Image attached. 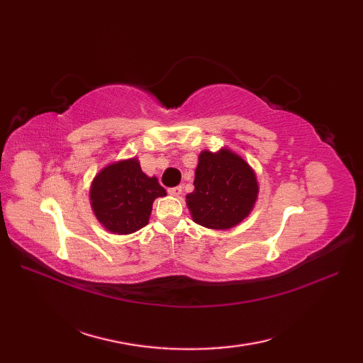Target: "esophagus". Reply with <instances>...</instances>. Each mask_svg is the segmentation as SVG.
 Returning <instances> with one entry per match:
<instances>
[{"label": "esophagus", "instance_id": "1", "mask_svg": "<svg viewBox=\"0 0 363 363\" xmlns=\"http://www.w3.org/2000/svg\"><path fill=\"white\" fill-rule=\"evenodd\" d=\"M168 194L172 196H180L182 195V186H175V188L168 189Z\"/></svg>", "mask_w": 363, "mask_h": 363}]
</instances>
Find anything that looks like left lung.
I'll list each match as a JSON object with an SVG mask.
<instances>
[{
    "label": "left lung",
    "mask_w": 363,
    "mask_h": 363,
    "mask_svg": "<svg viewBox=\"0 0 363 363\" xmlns=\"http://www.w3.org/2000/svg\"><path fill=\"white\" fill-rule=\"evenodd\" d=\"M194 186V192L186 195L192 219L213 230H228L242 223L259 194L255 171L227 148L200 152Z\"/></svg>",
    "instance_id": "obj_1"
}]
</instances>
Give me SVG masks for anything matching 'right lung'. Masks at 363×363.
<instances>
[{"instance_id":"add662e5","label":"right lung","mask_w":363,"mask_h":363,"mask_svg":"<svg viewBox=\"0 0 363 363\" xmlns=\"http://www.w3.org/2000/svg\"><path fill=\"white\" fill-rule=\"evenodd\" d=\"M164 195L167 191L140 169L136 157L107 164L95 175L89 192L96 219L113 235H130L145 227L152 203Z\"/></svg>"}]
</instances>
